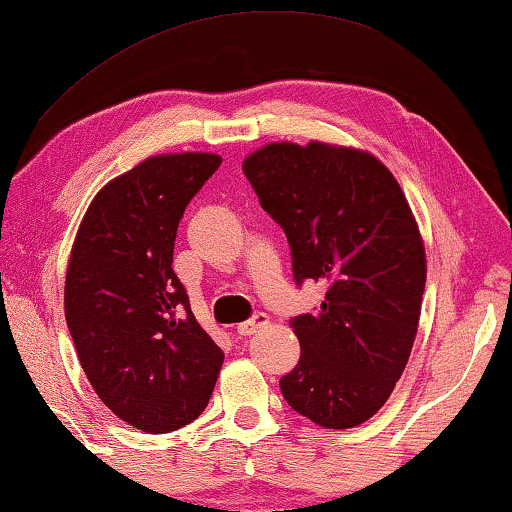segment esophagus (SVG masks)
<instances>
[{"label": "esophagus", "instance_id": "esophagus-1", "mask_svg": "<svg viewBox=\"0 0 512 512\" xmlns=\"http://www.w3.org/2000/svg\"><path fill=\"white\" fill-rule=\"evenodd\" d=\"M265 325H267V316H265V313H256V316L251 318V320L240 322V325L235 327V332H238L240 336H251V334H256L258 329H263Z\"/></svg>", "mask_w": 512, "mask_h": 512}]
</instances>
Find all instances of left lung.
Listing matches in <instances>:
<instances>
[{
	"instance_id": "obj_1",
	"label": "left lung",
	"mask_w": 512,
	"mask_h": 512,
	"mask_svg": "<svg viewBox=\"0 0 512 512\" xmlns=\"http://www.w3.org/2000/svg\"><path fill=\"white\" fill-rule=\"evenodd\" d=\"M261 208L286 233L295 281L325 302L290 320L297 366L281 393L322 428H355L387 403L410 359L426 288V247L398 180L350 146L279 141L242 162Z\"/></svg>"
}]
</instances>
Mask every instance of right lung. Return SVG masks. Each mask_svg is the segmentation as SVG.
<instances>
[{
  "mask_svg": "<svg viewBox=\"0 0 512 512\" xmlns=\"http://www.w3.org/2000/svg\"><path fill=\"white\" fill-rule=\"evenodd\" d=\"M219 164L215 153L139 162L93 196L70 251L64 309L77 357L102 403L148 435L206 410L224 364L171 267L187 203Z\"/></svg>",
  "mask_w": 512,
  "mask_h": 512,
  "instance_id": "obj_1",
  "label": "right lung"
}]
</instances>
